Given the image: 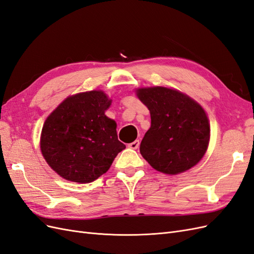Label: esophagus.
Masks as SVG:
<instances>
[{
    "mask_svg": "<svg viewBox=\"0 0 254 254\" xmlns=\"http://www.w3.org/2000/svg\"><path fill=\"white\" fill-rule=\"evenodd\" d=\"M139 145H140L139 140H135L132 143H129L128 144V147L131 148V149H137V148H139Z\"/></svg>",
    "mask_w": 254,
    "mask_h": 254,
    "instance_id": "34e87169",
    "label": "esophagus"
}]
</instances>
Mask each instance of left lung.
<instances>
[{
    "label": "left lung",
    "mask_w": 254,
    "mask_h": 254,
    "mask_svg": "<svg viewBox=\"0 0 254 254\" xmlns=\"http://www.w3.org/2000/svg\"><path fill=\"white\" fill-rule=\"evenodd\" d=\"M136 95L150 111L151 125L140 145L155 170L177 175L201 160L210 140V125L200 105L163 87L139 89Z\"/></svg>",
    "instance_id": "1"
}]
</instances>
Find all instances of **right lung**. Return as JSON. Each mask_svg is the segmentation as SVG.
I'll use <instances>...</instances> for the list:
<instances>
[{
	"label": "right lung",
	"mask_w": 254,
	"mask_h": 254,
	"mask_svg": "<svg viewBox=\"0 0 254 254\" xmlns=\"http://www.w3.org/2000/svg\"><path fill=\"white\" fill-rule=\"evenodd\" d=\"M110 105L104 92H84L67 97L45 121L42 155L63 178L78 183L94 181L126 148L118 139L117 123L105 115Z\"/></svg>",
	"instance_id": "right-lung-1"
}]
</instances>
